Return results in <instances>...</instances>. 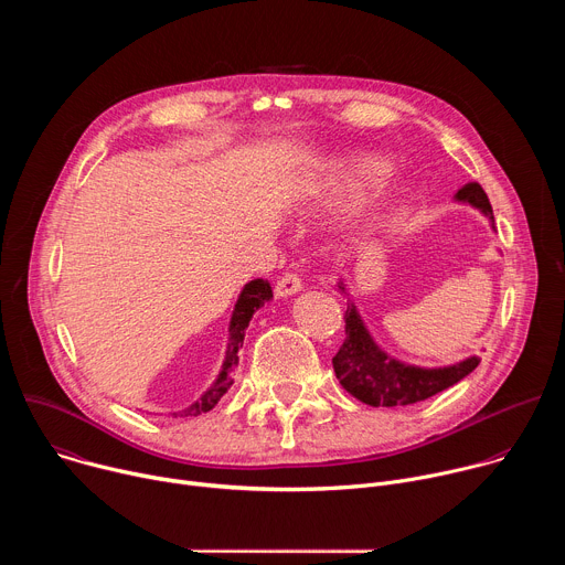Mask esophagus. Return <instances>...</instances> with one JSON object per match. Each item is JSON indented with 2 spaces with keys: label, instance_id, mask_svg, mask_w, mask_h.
<instances>
[{
  "label": "esophagus",
  "instance_id": "1",
  "mask_svg": "<svg viewBox=\"0 0 565 565\" xmlns=\"http://www.w3.org/2000/svg\"><path fill=\"white\" fill-rule=\"evenodd\" d=\"M301 286H303V284H301V277H299L297 273H286L284 277L277 279V284H275V295H277V297H290V295L299 292Z\"/></svg>",
  "mask_w": 565,
  "mask_h": 565
}]
</instances>
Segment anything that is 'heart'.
Wrapping results in <instances>:
<instances>
[{
    "mask_svg": "<svg viewBox=\"0 0 565 565\" xmlns=\"http://www.w3.org/2000/svg\"><path fill=\"white\" fill-rule=\"evenodd\" d=\"M384 172H386V163L377 156L342 158L333 168L331 188H333L335 196L351 199V196L360 194L366 185H371L380 177H384Z\"/></svg>",
    "mask_w": 565,
    "mask_h": 565,
    "instance_id": "b5f03b06",
    "label": "heart"
}]
</instances>
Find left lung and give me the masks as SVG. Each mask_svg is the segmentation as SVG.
I'll list each match as a JSON object with an SVG mask.
<instances>
[{"label":"left lung","instance_id":"8db88e82","mask_svg":"<svg viewBox=\"0 0 565 565\" xmlns=\"http://www.w3.org/2000/svg\"><path fill=\"white\" fill-rule=\"evenodd\" d=\"M458 201L478 207L494 221L490 199L478 183H467L456 194ZM342 288V286H340ZM347 340L333 358V369L340 384L364 405L371 407H405L427 399L469 375L478 366V358H467L451 366L420 369L402 364L388 358L364 329V321L355 306L349 301L347 312Z\"/></svg>","mask_w":565,"mask_h":565}]
</instances>
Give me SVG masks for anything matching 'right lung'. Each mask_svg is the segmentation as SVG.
I'll list each match as a JSON object with an SVG mask.
<instances>
[{"label":"right lung","mask_w":565,"mask_h":565,"mask_svg":"<svg viewBox=\"0 0 565 565\" xmlns=\"http://www.w3.org/2000/svg\"><path fill=\"white\" fill-rule=\"evenodd\" d=\"M273 297V288L266 279H255L250 284H246V288L241 290L232 319H230V342H227V351H225V362L223 369L214 382V386H210L201 399H196L192 407H188L181 416H201L205 412H210L216 402L227 393V388L234 382V371L238 364V349L244 347V338H246V329L250 324L253 315Z\"/></svg>","instance_id":"obj_1"}]
</instances>
